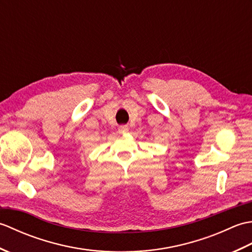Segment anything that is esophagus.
Segmentation results:
<instances>
[{
	"mask_svg": "<svg viewBox=\"0 0 252 252\" xmlns=\"http://www.w3.org/2000/svg\"><path fill=\"white\" fill-rule=\"evenodd\" d=\"M127 131H129V126H119V132L120 133H126Z\"/></svg>",
	"mask_w": 252,
	"mask_h": 252,
	"instance_id": "34e87169",
	"label": "esophagus"
}]
</instances>
